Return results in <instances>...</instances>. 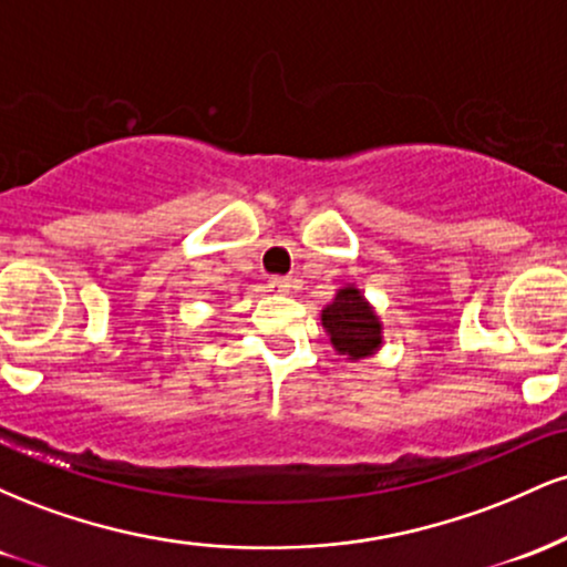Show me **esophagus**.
<instances>
[{
    "instance_id": "obj_1",
    "label": "esophagus",
    "mask_w": 567,
    "mask_h": 567,
    "mask_svg": "<svg viewBox=\"0 0 567 567\" xmlns=\"http://www.w3.org/2000/svg\"><path fill=\"white\" fill-rule=\"evenodd\" d=\"M269 288L277 290V292H290L292 288H296V282H292L290 277H271Z\"/></svg>"
}]
</instances>
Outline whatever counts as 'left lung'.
I'll return each mask as SVG.
<instances>
[{
  "mask_svg": "<svg viewBox=\"0 0 567 567\" xmlns=\"http://www.w3.org/2000/svg\"><path fill=\"white\" fill-rule=\"evenodd\" d=\"M322 324L330 333L333 347L351 360L373 354L381 347V322L362 292L347 285L336 292L333 303L322 309Z\"/></svg>",
  "mask_w": 567,
  "mask_h": 567,
  "instance_id": "8db88e82",
  "label": "left lung"
}]
</instances>
